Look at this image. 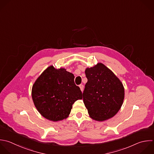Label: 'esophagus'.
Listing matches in <instances>:
<instances>
[{"label":"esophagus","instance_id":"esophagus-1","mask_svg":"<svg viewBox=\"0 0 154 154\" xmlns=\"http://www.w3.org/2000/svg\"><path fill=\"white\" fill-rule=\"evenodd\" d=\"M79 87H80L81 90L82 91H83V90H84V85H83L82 84H80V85H79Z\"/></svg>","mask_w":154,"mask_h":154}]
</instances>
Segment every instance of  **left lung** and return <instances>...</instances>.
Here are the masks:
<instances>
[{
	"label": "left lung",
	"instance_id": "8db88e82",
	"mask_svg": "<svg viewBox=\"0 0 154 154\" xmlns=\"http://www.w3.org/2000/svg\"><path fill=\"white\" fill-rule=\"evenodd\" d=\"M85 73L88 81L82 96L90 117L97 121L112 117L123 102L125 90L122 83L111 70L100 63L87 68Z\"/></svg>",
	"mask_w": 154,
	"mask_h": 154
}]
</instances>
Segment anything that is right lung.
<instances>
[{"instance_id": "add662e5", "label": "right lung", "mask_w": 154, "mask_h": 154, "mask_svg": "<svg viewBox=\"0 0 154 154\" xmlns=\"http://www.w3.org/2000/svg\"><path fill=\"white\" fill-rule=\"evenodd\" d=\"M75 76L65 69L48 67L32 88V97L38 111L54 122L66 119L72 105L82 99V92L74 82Z\"/></svg>"}]
</instances>
